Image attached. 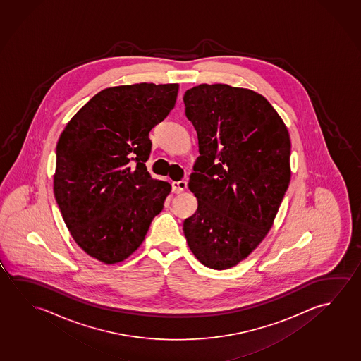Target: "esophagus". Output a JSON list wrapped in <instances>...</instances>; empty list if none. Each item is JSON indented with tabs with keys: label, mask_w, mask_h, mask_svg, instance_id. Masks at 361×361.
<instances>
[{
	"label": "esophagus",
	"mask_w": 361,
	"mask_h": 361,
	"mask_svg": "<svg viewBox=\"0 0 361 361\" xmlns=\"http://www.w3.org/2000/svg\"><path fill=\"white\" fill-rule=\"evenodd\" d=\"M173 190L176 193H180L187 188V182L185 180H178V182H173L172 183Z\"/></svg>",
	"instance_id": "1"
}]
</instances>
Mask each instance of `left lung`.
<instances>
[{
	"label": "left lung",
	"mask_w": 361,
	"mask_h": 361,
	"mask_svg": "<svg viewBox=\"0 0 361 361\" xmlns=\"http://www.w3.org/2000/svg\"><path fill=\"white\" fill-rule=\"evenodd\" d=\"M183 102L200 147L189 179L198 208L184 219V235L200 264L229 269L272 227L291 178L290 135L272 105L248 89L202 84Z\"/></svg>",
	"instance_id": "obj_1"
}]
</instances>
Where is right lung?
I'll return each mask as SVG.
<instances>
[{
  "label": "right lung",
  "mask_w": 361,
  "mask_h": 361,
  "mask_svg": "<svg viewBox=\"0 0 361 361\" xmlns=\"http://www.w3.org/2000/svg\"><path fill=\"white\" fill-rule=\"evenodd\" d=\"M178 89L147 82L104 89L60 135L55 200L75 242L104 264L137 251L172 189L152 178L145 161L149 132L174 108Z\"/></svg>",
  "instance_id": "right-lung-1"
}]
</instances>
